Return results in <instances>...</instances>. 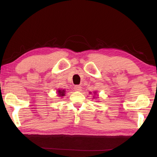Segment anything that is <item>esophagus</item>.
Wrapping results in <instances>:
<instances>
[{"mask_svg":"<svg viewBox=\"0 0 157 157\" xmlns=\"http://www.w3.org/2000/svg\"><path fill=\"white\" fill-rule=\"evenodd\" d=\"M74 89V91H81V86L78 85L75 86Z\"/></svg>","mask_w":157,"mask_h":157,"instance_id":"esophagus-1","label":"esophagus"}]
</instances>
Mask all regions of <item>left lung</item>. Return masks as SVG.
Here are the masks:
<instances>
[{"instance_id":"obj_1","label":"left lung","mask_w":157,"mask_h":157,"mask_svg":"<svg viewBox=\"0 0 157 157\" xmlns=\"http://www.w3.org/2000/svg\"><path fill=\"white\" fill-rule=\"evenodd\" d=\"M93 93H94V96H93V98H96V97H95V96L96 95V94H96V91H94V92H93ZM90 94H91V92H90Z\"/></svg>"}]
</instances>
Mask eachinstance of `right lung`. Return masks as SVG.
I'll list each match as a JSON object with an SVG mask.
<instances>
[{"mask_svg":"<svg viewBox=\"0 0 157 157\" xmlns=\"http://www.w3.org/2000/svg\"><path fill=\"white\" fill-rule=\"evenodd\" d=\"M66 90L65 89H59L56 91V93H57V95L59 96V97H63V96H65L66 94Z\"/></svg>","mask_w":157,"mask_h":157,"instance_id":"add662e5","label":"right lung"}]
</instances>
